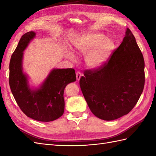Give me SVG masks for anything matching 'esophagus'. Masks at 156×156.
<instances>
[{
  "instance_id": "esophagus-1",
  "label": "esophagus",
  "mask_w": 156,
  "mask_h": 156,
  "mask_svg": "<svg viewBox=\"0 0 156 156\" xmlns=\"http://www.w3.org/2000/svg\"><path fill=\"white\" fill-rule=\"evenodd\" d=\"M76 80H77L78 81L80 80V78H81V76H82L81 72H76Z\"/></svg>"
}]
</instances>
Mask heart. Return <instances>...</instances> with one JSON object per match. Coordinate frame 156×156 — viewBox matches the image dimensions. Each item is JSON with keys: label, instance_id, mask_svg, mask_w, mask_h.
Returning <instances> with one entry per match:
<instances>
[{"label": "heart", "instance_id": "b5f03b06", "mask_svg": "<svg viewBox=\"0 0 156 156\" xmlns=\"http://www.w3.org/2000/svg\"><path fill=\"white\" fill-rule=\"evenodd\" d=\"M74 46L79 54L87 55L85 62L90 68H98L103 66L113 51L115 45L111 39L101 34H88L78 39ZM68 58L74 60L75 56L68 52Z\"/></svg>", "mask_w": 156, "mask_h": 156}]
</instances>
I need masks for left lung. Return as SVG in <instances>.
Listing matches in <instances>:
<instances>
[{
    "instance_id": "8db88e82",
    "label": "left lung",
    "mask_w": 156,
    "mask_h": 156,
    "mask_svg": "<svg viewBox=\"0 0 156 156\" xmlns=\"http://www.w3.org/2000/svg\"><path fill=\"white\" fill-rule=\"evenodd\" d=\"M145 62L134 35L127 29L119 48L101 67L86 70L80 87L96 117L112 121L128 114L144 90Z\"/></svg>"
}]
</instances>
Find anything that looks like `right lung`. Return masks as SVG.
<instances>
[{"label":"right lung","instance_id":"1","mask_svg":"<svg viewBox=\"0 0 156 156\" xmlns=\"http://www.w3.org/2000/svg\"><path fill=\"white\" fill-rule=\"evenodd\" d=\"M35 34L29 31L23 35L12 54L9 64V85L16 103L28 117L49 122L64 114V89L69 83L76 81V77L73 68H54L40 87L30 88L27 76L23 71V51Z\"/></svg>","mask_w":156,"mask_h":156}]
</instances>
